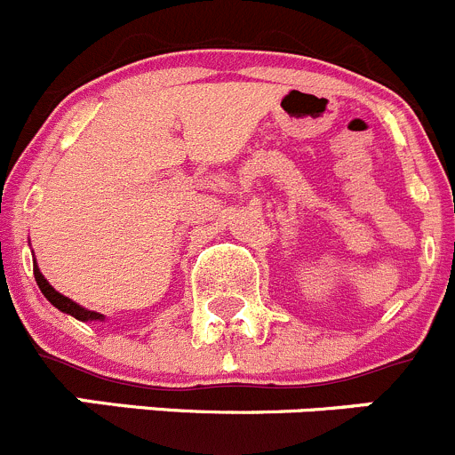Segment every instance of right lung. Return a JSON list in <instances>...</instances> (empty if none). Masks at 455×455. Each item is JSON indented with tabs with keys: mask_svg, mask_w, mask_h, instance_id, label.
<instances>
[{
	"mask_svg": "<svg viewBox=\"0 0 455 455\" xmlns=\"http://www.w3.org/2000/svg\"><path fill=\"white\" fill-rule=\"evenodd\" d=\"M33 275H36V281H37V285H40L42 295H44L46 299H49L51 304H53L58 310H62V313H67V315H71V317L80 319V322H105V315L84 308V306L76 304L73 299L64 297L62 292H58V290H55L53 285H51L49 281L44 279V275L40 272V266H37V261L33 263Z\"/></svg>",
	"mask_w": 455,
	"mask_h": 455,
	"instance_id": "add662e5",
	"label": "right lung"
}]
</instances>
